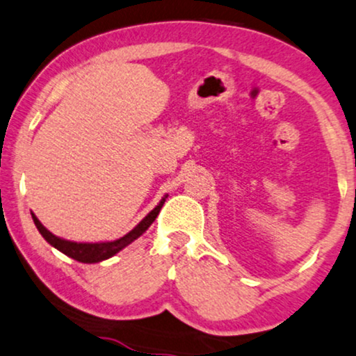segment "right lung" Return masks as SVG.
I'll return each instance as SVG.
<instances>
[{"label": "right lung", "instance_id": "add662e5", "mask_svg": "<svg viewBox=\"0 0 356 356\" xmlns=\"http://www.w3.org/2000/svg\"><path fill=\"white\" fill-rule=\"evenodd\" d=\"M165 200H166V196L165 198H161V201L158 203L156 208H153L152 211L148 213L147 216H145L142 221H140L138 225L134 227V229H131L130 232H127L124 238H120L117 241H111V243H72V241H65V239L57 238V236L52 234L51 231H47L46 227L41 225V221L34 216V214H33V221H34V225H36L38 231L42 234V238L46 239L51 245H54L57 251L65 254V256L76 259V261H79V262H84V264H94V262L105 261V259L115 256V254L118 251H122L125 245H129L130 243H134L135 239L140 238V236H142L143 232L152 226V222L156 219L161 206H163V203H165Z\"/></svg>", "mask_w": 356, "mask_h": 356}]
</instances>
